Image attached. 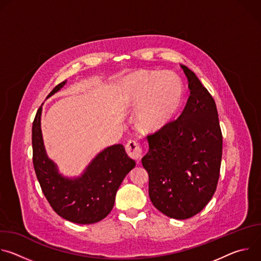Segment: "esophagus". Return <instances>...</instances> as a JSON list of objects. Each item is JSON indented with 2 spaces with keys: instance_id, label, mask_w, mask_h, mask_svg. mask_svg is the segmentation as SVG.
<instances>
[{
  "instance_id": "34e87169",
  "label": "esophagus",
  "mask_w": 261,
  "mask_h": 261,
  "mask_svg": "<svg viewBox=\"0 0 261 261\" xmlns=\"http://www.w3.org/2000/svg\"><path fill=\"white\" fill-rule=\"evenodd\" d=\"M126 152L130 158L139 161L142 157V148L136 140H130L126 144Z\"/></svg>"
}]
</instances>
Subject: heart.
Here are the masks:
<instances>
[{
	"label": "heart",
	"instance_id": "1",
	"mask_svg": "<svg viewBox=\"0 0 261 261\" xmlns=\"http://www.w3.org/2000/svg\"><path fill=\"white\" fill-rule=\"evenodd\" d=\"M128 103L138 108V125L146 131H157L178 110L184 85L171 71H139L127 79Z\"/></svg>",
	"mask_w": 261,
	"mask_h": 261
}]
</instances>
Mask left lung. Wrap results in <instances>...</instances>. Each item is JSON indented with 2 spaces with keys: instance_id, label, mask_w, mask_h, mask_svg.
Masks as SVG:
<instances>
[{
  "instance_id": "obj_1",
  "label": "left lung",
  "mask_w": 261,
  "mask_h": 261,
  "mask_svg": "<svg viewBox=\"0 0 261 261\" xmlns=\"http://www.w3.org/2000/svg\"><path fill=\"white\" fill-rule=\"evenodd\" d=\"M190 96L180 116L147 135L141 159L148 173V195L167 217L185 220L212 199L219 179L222 133L215 100L185 65Z\"/></svg>"
}]
</instances>
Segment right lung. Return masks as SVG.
I'll list each match as a JSON object with an SVG mask.
<instances>
[{
    "instance_id": "obj_1",
    "label": "right lung",
    "mask_w": 261,
    "mask_h": 261,
    "mask_svg": "<svg viewBox=\"0 0 261 261\" xmlns=\"http://www.w3.org/2000/svg\"><path fill=\"white\" fill-rule=\"evenodd\" d=\"M66 81L47 96L59 92ZM42 105L32 127L33 164L43 194L62 218L77 224H93L104 219L114 207L116 194L125 176L135 167L123 144H114L100 152L77 177H67L48 158L41 131Z\"/></svg>"
}]
</instances>
